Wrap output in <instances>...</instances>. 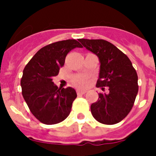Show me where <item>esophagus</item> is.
Here are the masks:
<instances>
[{
	"instance_id": "1",
	"label": "esophagus",
	"mask_w": 156,
	"mask_h": 156,
	"mask_svg": "<svg viewBox=\"0 0 156 156\" xmlns=\"http://www.w3.org/2000/svg\"><path fill=\"white\" fill-rule=\"evenodd\" d=\"M76 93L78 95H82V94H84L86 93L85 90H76Z\"/></svg>"
}]
</instances>
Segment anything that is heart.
I'll return each instance as SVG.
<instances>
[{"mask_svg": "<svg viewBox=\"0 0 156 156\" xmlns=\"http://www.w3.org/2000/svg\"><path fill=\"white\" fill-rule=\"evenodd\" d=\"M73 82L76 87L79 88H86L89 85V76L83 74H78L73 78Z\"/></svg>", "mask_w": 156, "mask_h": 156, "instance_id": "heart-1", "label": "heart"}]
</instances>
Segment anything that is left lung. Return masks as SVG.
<instances>
[{
    "label": "left lung",
    "mask_w": 156,
    "mask_h": 156,
    "mask_svg": "<svg viewBox=\"0 0 156 156\" xmlns=\"http://www.w3.org/2000/svg\"><path fill=\"white\" fill-rule=\"evenodd\" d=\"M87 50L100 62L97 87H104L108 93L98 94V99L90 105L95 119L101 123H118L129 114L138 92L137 74L129 58L115 45L105 40L80 39Z\"/></svg>",
    "instance_id": "8db88e82"
}]
</instances>
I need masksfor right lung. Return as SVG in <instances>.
<instances>
[{"label": "right lung", "mask_w": 156, "mask_h": 156, "mask_svg": "<svg viewBox=\"0 0 156 156\" xmlns=\"http://www.w3.org/2000/svg\"><path fill=\"white\" fill-rule=\"evenodd\" d=\"M82 45L76 40L58 41L40 49L23 70L22 94L32 114L47 125L66 119L76 98L73 88H58L52 78L64 66L67 54Z\"/></svg>", "instance_id": "1"}]
</instances>
